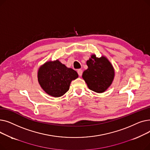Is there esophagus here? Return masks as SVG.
<instances>
[{
  "instance_id": "obj_1",
  "label": "esophagus",
  "mask_w": 150,
  "mask_h": 150,
  "mask_svg": "<svg viewBox=\"0 0 150 150\" xmlns=\"http://www.w3.org/2000/svg\"><path fill=\"white\" fill-rule=\"evenodd\" d=\"M77 72L78 74V75H79V76H81L82 75V74H83V70L81 69H78L77 70Z\"/></svg>"
}]
</instances>
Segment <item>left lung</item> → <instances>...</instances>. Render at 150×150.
<instances>
[{
  "label": "left lung",
  "mask_w": 150,
  "mask_h": 150,
  "mask_svg": "<svg viewBox=\"0 0 150 150\" xmlns=\"http://www.w3.org/2000/svg\"><path fill=\"white\" fill-rule=\"evenodd\" d=\"M88 68L84 70L82 77L89 89L97 93H103L111 85L115 76L112 64L105 56L100 58L95 54L86 61Z\"/></svg>",
  "instance_id": "left-lung-1"
}]
</instances>
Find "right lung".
<instances>
[{
    "mask_svg": "<svg viewBox=\"0 0 150 150\" xmlns=\"http://www.w3.org/2000/svg\"><path fill=\"white\" fill-rule=\"evenodd\" d=\"M78 77L75 70L66 67L58 59L45 62L38 70V80L41 88L54 97L64 95L71 82Z\"/></svg>",
    "mask_w": 150,
    "mask_h": 150,
    "instance_id": "obj_1",
    "label": "right lung"
}]
</instances>
